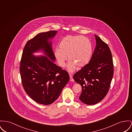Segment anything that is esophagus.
I'll return each mask as SVG.
<instances>
[{
	"label": "esophagus",
	"mask_w": 132,
	"mask_h": 132,
	"mask_svg": "<svg viewBox=\"0 0 132 132\" xmlns=\"http://www.w3.org/2000/svg\"><path fill=\"white\" fill-rule=\"evenodd\" d=\"M69 75H70V81H74V79L72 78V75L70 73H69Z\"/></svg>",
	"instance_id": "esophagus-1"
}]
</instances>
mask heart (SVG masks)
<instances>
[{
  "label": "heart",
  "instance_id": "b5f03b06",
  "mask_svg": "<svg viewBox=\"0 0 132 132\" xmlns=\"http://www.w3.org/2000/svg\"><path fill=\"white\" fill-rule=\"evenodd\" d=\"M59 48L54 51V55L60 66L64 67L67 56L70 60L68 70L70 72L77 66L87 65L93 55V45L89 39L82 35H68L59 42Z\"/></svg>",
  "mask_w": 132,
  "mask_h": 132
}]
</instances>
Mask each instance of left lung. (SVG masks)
<instances>
[{
  "instance_id": "obj_1",
  "label": "left lung",
  "mask_w": 132,
  "mask_h": 132,
  "mask_svg": "<svg viewBox=\"0 0 132 132\" xmlns=\"http://www.w3.org/2000/svg\"><path fill=\"white\" fill-rule=\"evenodd\" d=\"M95 37L97 45L90 61L73 76L82 88L79 100L88 105L96 104L105 97L114 75L111 50L98 36Z\"/></svg>"
}]
</instances>
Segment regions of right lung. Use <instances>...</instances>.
I'll return each mask as SVG.
<instances>
[{
	"instance_id": "1",
	"label": "right lung",
	"mask_w": 132,
	"mask_h": 132,
	"mask_svg": "<svg viewBox=\"0 0 132 132\" xmlns=\"http://www.w3.org/2000/svg\"><path fill=\"white\" fill-rule=\"evenodd\" d=\"M55 30L37 34L27 42L21 56L20 72L23 87L27 94L40 104L48 105L60 96L70 79L69 73L53 62L55 57L52 39ZM42 50L46 57H36L32 53Z\"/></svg>"
}]
</instances>
